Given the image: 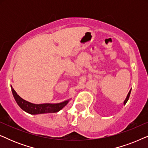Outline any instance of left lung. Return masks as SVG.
Wrapping results in <instances>:
<instances>
[{
  "mask_svg": "<svg viewBox=\"0 0 148 148\" xmlns=\"http://www.w3.org/2000/svg\"><path fill=\"white\" fill-rule=\"evenodd\" d=\"M131 89L130 90V91H129V92L128 94H127V96L126 97V98H125V100H124V102H123V104H124V105L126 104L127 102V101H128L129 98V96H130V94H131Z\"/></svg>",
  "mask_w": 148,
  "mask_h": 148,
  "instance_id": "8db88e82",
  "label": "left lung"
}]
</instances>
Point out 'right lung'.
<instances>
[{
	"label": "right lung",
	"instance_id": "add662e5",
	"mask_svg": "<svg viewBox=\"0 0 148 148\" xmlns=\"http://www.w3.org/2000/svg\"><path fill=\"white\" fill-rule=\"evenodd\" d=\"M12 94L15 98V102H17L20 108L25 112L29 113L30 114H40L44 113H52L57 112L64 108L68 104L71 99L64 100L60 103H44V104H34L28 101L23 100L21 98L17 92L14 90L13 87L11 86Z\"/></svg>",
	"mask_w": 148,
	"mask_h": 148
}]
</instances>
